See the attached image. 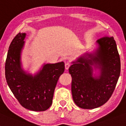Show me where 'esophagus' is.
Wrapping results in <instances>:
<instances>
[{
  "label": "esophagus",
  "mask_w": 126,
  "mask_h": 126,
  "mask_svg": "<svg viewBox=\"0 0 126 126\" xmlns=\"http://www.w3.org/2000/svg\"><path fill=\"white\" fill-rule=\"evenodd\" d=\"M70 66V63H65V69H66V70H68V68H69Z\"/></svg>",
  "instance_id": "34e87169"
}]
</instances>
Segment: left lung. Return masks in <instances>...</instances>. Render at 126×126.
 I'll return each mask as SVG.
<instances>
[{"label": "left lung", "instance_id": "left-lung-1", "mask_svg": "<svg viewBox=\"0 0 126 126\" xmlns=\"http://www.w3.org/2000/svg\"><path fill=\"white\" fill-rule=\"evenodd\" d=\"M98 48L94 53H85L72 62L73 100L79 108L94 109L107 102L114 92L120 74V56L112 36L97 41ZM100 70L99 76H93V67Z\"/></svg>", "mask_w": 126, "mask_h": 126}]
</instances>
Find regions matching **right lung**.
Here are the masks:
<instances>
[{
	"label": "right lung",
	"instance_id": "obj_1",
	"mask_svg": "<svg viewBox=\"0 0 126 126\" xmlns=\"http://www.w3.org/2000/svg\"><path fill=\"white\" fill-rule=\"evenodd\" d=\"M26 34L19 32L9 45L5 64L7 83L20 104L34 111L49 108L59 78L65 70L64 62L44 64L34 76L22 68L21 52Z\"/></svg>",
	"mask_w": 126,
	"mask_h": 126
}]
</instances>
